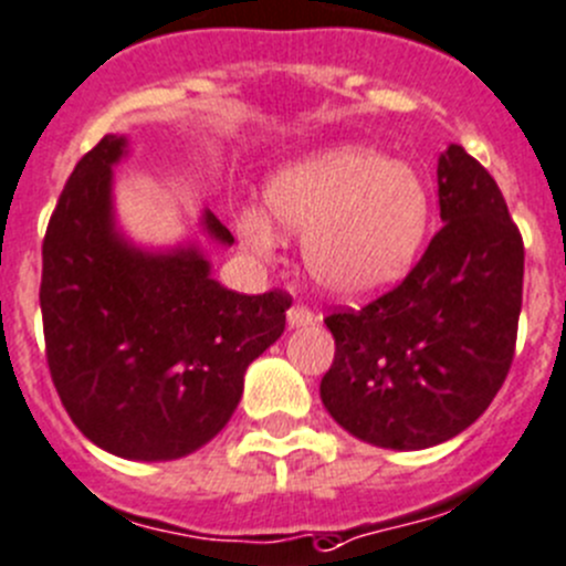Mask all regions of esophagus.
Wrapping results in <instances>:
<instances>
[{
    "label": "esophagus",
    "instance_id": "esophagus-1",
    "mask_svg": "<svg viewBox=\"0 0 566 566\" xmlns=\"http://www.w3.org/2000/svg\"><path fill=\"white\" fill-rule=\"evenodd\" d=\"M315 321V312L304 304H293L287 310V323L290 326H306V323Z\"/></svg>",
    "mask_w": 566,
    "mask_h": 566
}]
</instances>
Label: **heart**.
Returning a JSON list of instances; mask_svg holds the SVG:
<instances>
[{
  "label": "heart",
  "mask_w": 566,
  "mask_h": 566,
  "mask_svg": "<svg viewBox=\"0 0 566 566\" xmlns=\"http://www.w3.org/2000/svg\"><path fill=\"white\" fill-rule=\"evenodd\" d=\"M265 201L279 227L304 234L310 276L343 298H365L398 282L431 221L420 171L361 146H337L282 168ZM234 227L254 254L279 245L276 227L256 207H245Z\"/></svg>",
  "instance_id": "obj_1"
}]
</instances>
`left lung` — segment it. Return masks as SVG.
<instances>
[{
    "label": "left lung",
    "mask_w": 566,
    "mask_h": 566,
    "mask_svg": "<svg viewBox=\"0 0 566 566\" xmlns=\"http://www.w3.org/2000/svg\"><path fill=\"white\" fill-rule=\"evenodd\" d=\"M440 232L398 287L326 315L328 415L392 451L440 446L473 426L509 376L525 249L492 174L462 146L437 166Z\"/></svg>",
    "instance_id": "8db88e82"
}]
</instances>
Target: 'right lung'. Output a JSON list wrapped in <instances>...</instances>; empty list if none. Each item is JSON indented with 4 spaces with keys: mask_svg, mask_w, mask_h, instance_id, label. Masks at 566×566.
<instances>
[{
    "mask_svg": "<svg viewBox=\"0 0 566 566\" xmlns=\"http://www.w3.org/2000/svg\"><path fill=\"white\" fill-rule=\"evenodd\" d=\"M126 140L104 135L60 193L43 238L46 365L76 429L137 462L193 453L223 429L243 373L284 332V290L243 295L210 276L199 249L146 254L115 234L109 168ZM207 232L234 243L212 212Z\"/></svg>",
    "mask_w": 566,
    "mask_h": 566,
    "instance_id": "obj_1",
    "label": "right lung"
}]
</instances>
